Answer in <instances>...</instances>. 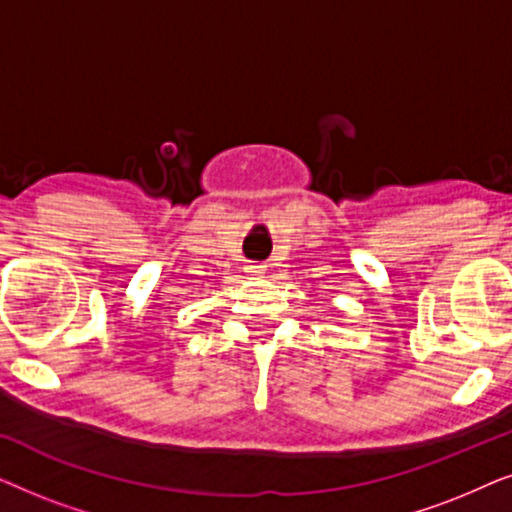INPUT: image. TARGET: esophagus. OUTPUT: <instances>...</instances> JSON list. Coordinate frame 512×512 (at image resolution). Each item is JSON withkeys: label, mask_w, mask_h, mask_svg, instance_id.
Wrapping results in <instances>:
<instances>
[{"label": "esophagus", "mask_w": 512, "mask_h": 512, "mask_svg": "<svg viewBox=\"0 0 512 512\" xmlns=\"http://www.w3.org/2000/svg\"><path fill=\"white\" fill-rule=\"evenodd\" d=\"M247 272L251 277H261L265 272V265L263 263H251V265H247Z\"/></svg>", "instance_id": "obj_1"}]
</instances>
